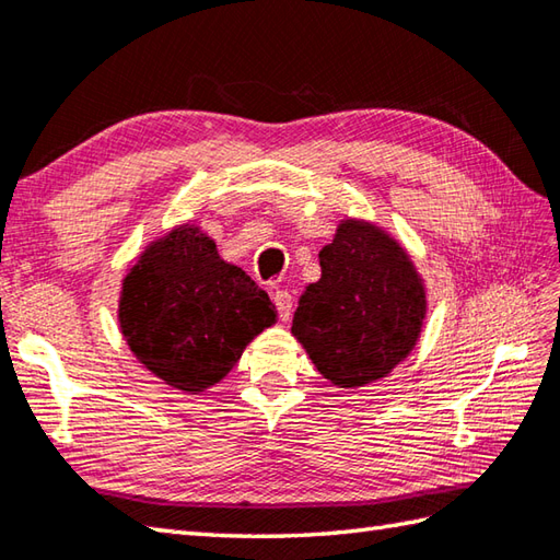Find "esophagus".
<instances>
[{
    "mask_svg": "<svg viewBox=\"0 0 560 560\" xmlns=\"http://www.w3.org/2000/svg\"><path fill=\"white\" fill-rule=\"evenodd\" d=\"M271 299H273V305H277L279 317L281 319H289L291 311H293V295L289 291H283V289H273Z\"/></svg>",
    "mask_w": 560,
    "mask_h": 560,
    "instance_id": "esophagus-1",
    "label": "esophagus"
}]
</instances>
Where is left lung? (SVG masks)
<instances>
[{
  "instance_id": "8db88e82",
  "label": "left lung",
  "mask_w": 560,
  "mask_h": 560,
  "mask_svg": "<svg viewBox=\"0 0 560 560\" xmlns=\"http://www.w3.org/2000/svg\"><path fill=\"white\" fill-rule=\"evenodd\" d=\"M323 277L295 307L291 331L339 387L385 377L413 349L425 295L407 253L383 231L347 221L319 253Z\"/></svg>"
}]
</instances>
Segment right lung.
I'll return each mask as SVG.
<instances>
[{
	"label": "right lung",
	"mask_w": 560,
	"mask_h": 560,
	"mask_svg": "<svg viewBox=\"0 0 560 560\" xmlns=\"http://www.w3.org/2000/svg\"><path fill=\"white\" fill-rule=\"evenodd\" d=\"M277 323L269 295L241 267L223 261L197 229L153 243L127 273L122 335L153 375L201 392L229 375L247 341Z\"/></svg>",
	"instance_id": "obj_1"
}]
</instances>
